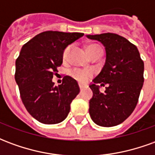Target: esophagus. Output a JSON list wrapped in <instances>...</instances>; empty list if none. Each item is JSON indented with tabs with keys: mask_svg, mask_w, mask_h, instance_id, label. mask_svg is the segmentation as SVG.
I'll return each instance as SVG.
<instances>
[{
	"mask_svg": "<svg viewBox=\"0 0 155 155\" xmlns=\"http://www.w3.org/2000/svg\"><path fill=\"white\" fill-rule=\"evenodd\" d=\"M84 88H86V86H85V85H82V84H80V89H81V91H83Z\"/></svg>",
	"mask_w": 155,
	"mask_h": 155,
	"instance_id": "34e87169",
	"label": "esophagus"
}]
</instances>
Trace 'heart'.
Returning a JSON list of instances; mask_svg holds the SVG:
<instances>
[{"instance_id": "1", "label": "heart", "mask_w": 155, "mask_h": 155, "mask_svg": "<svg viewBox=\"0 0 155 155\" xmlns=\"http://www.w3.org/2000/svg\"><path fill=\"white\" fill-rule=\"evenodd\" d=\"M97 48L101 47L96 45H89L87 47L88 53L91 52V51L94 50V49H97ZM71 45H69V46H67V47L64 49V52H63V58L64 59L67 58V55L69 54L70 51H71ZM70 74H71L72 77L74 78V80H76V81L81 82V83H84L92 75V73L90 71H84V70H81V69H78V68H74V69H72L70 71Z\"/></svg>"}]
</instances>
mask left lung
<instances>
[{"instance_id":"1","label":"left lung","mask_w":155,"mask_h":155,"mask_svg":"<svg viewBox=\"0 0 155 155\" xmlns=\"http://www.w3.org/2000/svg\"><path fill=\"white\" fill-rule=\"evenodd\" d=\"M86 36L101 42L106 51L104 67L90 85L93 97L89 113L98 125L115 126L136 107L143 84V61L136 46L123 36L114 33ZM105 84L107 87L101 93L98 84Z\"/></svg>"}]
</instances>
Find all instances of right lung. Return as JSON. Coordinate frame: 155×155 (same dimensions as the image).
<instances>
[{
	"instance_id": "right-lung-1",
	"label": "right lung",
	"mask_w": 155,
	"mask_h": 155,
	"mask_svg": "<svg viewBox=\"0 0 155 155\" xmlns=\"http://www.w3.org/2000/svg\"><path fill=\"white\" fill-rule=\"evenodd\" d=\"M84 35L79 32H41L25 43L15 61V80L30 114L45 124L61 123L67 117L71 103L80 93L77 81L64 76L54 86L53 75L63 62L68 45Z\"/></svg>"
}]
</instances>
